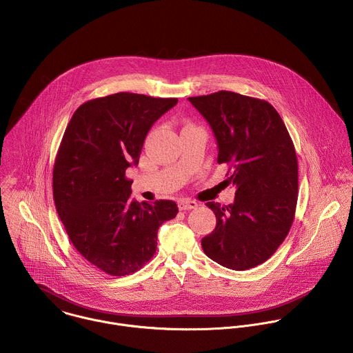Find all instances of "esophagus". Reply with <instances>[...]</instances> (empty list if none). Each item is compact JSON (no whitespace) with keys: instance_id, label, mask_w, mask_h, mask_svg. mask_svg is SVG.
Returning a JSON list of instances; mask_svg holds the SVG:
<instances>
[{"instance_id":"obj_1","label":"esophagus","mask_w":353,"mask_h":353,"mask_svg":"<svg viewBox=\"0 0 353 353\" xmlns=\"http://www.w3.org/2000/svg\"><path fill=\"white\" fill-rule=\"evenodd\" d=\"M198 208V203L195 201H190V199H181L179 201V209L181 212H185V210H192V209H196Z\"/></svg>"}]
</instances>
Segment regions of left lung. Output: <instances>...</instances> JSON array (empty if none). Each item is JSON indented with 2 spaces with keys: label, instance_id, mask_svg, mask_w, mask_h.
<instances>
[{
  "label": "left lung",
  "instance_id": "left-lung-1",
  "mask_svg": "<svg viewBox=\"0 0 353 353\" xmlns=\"http://www.w3.org/2000/svg\"><path fill=\"white\" fill-rule=\"evenodd\" d=\"M188 101L212 127L218 163H228L236 187L228 206L208 202L215 229L202 239L205 254L232 270L266 262L292 226L297 203V157L279 112L266 101L232 91Z\"/></svg>",
  "mask_w": 353,
  "mask_h": 353
}]
</instances>
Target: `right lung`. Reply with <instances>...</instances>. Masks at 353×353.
I'll list each match as a JSON object with an SVG mask.
<instances>
[{"instance_id":"obj_1","label":"right lung","mask_w":353,"mask_h":353,"mask_svg":"<svg viewBox=\"0 0 353 353\" xmlns=\"http://www.w3.org/2000/svg\"><path fill=\"white\" fill-rule=\"evenodd\" d=\"M177 98L117 92L73 113L53 169L56 210L73 247L110 276H128L155 254L159 226L179 212L173 201H135L125 170L139 163L152 124Z\"/></svg>"}]
</instances>
